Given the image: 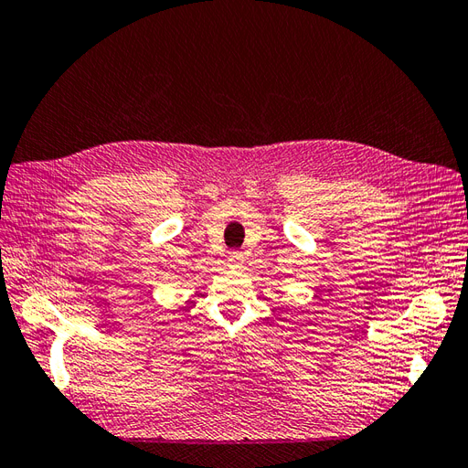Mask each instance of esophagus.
Wrapping results in <instances>:
<instances>
[{"mask_svg": "<svg viewBox=\"0 0 468 468\" xmlns=\"http://www.w3.org/2000/svg\"><path fill=\"white\" fill-rule=\"evenodd\" d=\"M243 261H245V255H243L241 251H233V253L229 255V265H233V267L243 265Z\"/></svg>", "mask_w": 468, "mask_h": 468, "instance_id": "obj_1", "label": "esophagus"}]
</instances>
